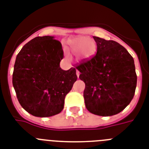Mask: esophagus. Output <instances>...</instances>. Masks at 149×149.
Returning <instances> with one entry per match:
<instances>
[{
  "mask_svg": "<svg viewBox=\"0 0 149 149\" xmlns=\"http://www.w3.org/2000/svg\"><path fill=\"white\" fill-rule=\"evenodd\" d=\"M80 72L79 71H77V72H76V74H77V77H79V76H80Z\"/></svg>",
  "mask_w": 149,
  "mask_h": 149,
  "instance_id": "1",
  "label": "esophagus"
}]
</instances>
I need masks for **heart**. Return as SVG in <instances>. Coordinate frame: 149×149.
Masks as SVG:
<instances>
[{
  "label": "heart",
  "instance_id": "obj_1",
  "mask_svg": "<svg viewBox=\"0 0 149 149\" xmlns=\"http://www.w3.org/2000/svg\"><path fill=\"white\" fill-rule=\"evenodd\" d=\"M91 40L88 37H78L74 38L69 41L70 48L72 51L75 54H77L80 59H87L94 55L96 52V44L93 42H86Z\"/></svg>",
  "mask_w": 149,
  "mask_h": 149
}]
</instances>
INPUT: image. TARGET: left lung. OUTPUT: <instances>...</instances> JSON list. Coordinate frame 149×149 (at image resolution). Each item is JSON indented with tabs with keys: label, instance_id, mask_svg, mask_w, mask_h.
<instances>
[{
	"label": "left lung",
	"instance_id": "left-lung-1",
	"mask_svg": "<svg viewBox=\"0 0 149 149\" xmlns=\"http://www.w3.org/2000/svg\"><path fill=\"white\" fill-rule=\"evenodd\" d=\"M96 54L76 65L85 83L84 98L92 114L112 116L133 100L137 76L134 60L125 48L114 40L93 37Z\"/></svg>",
	"mask_w": 149,
	"mask_h": 149
}]
</instances>
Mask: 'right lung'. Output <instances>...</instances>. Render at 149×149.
Instances as JSON below:
<instances>
[{"mask_svg": "<svg viewBox=\"0 0 149 149\" xmlns=\"http://www.w3.org/2000/svg\"><path fill=\"white\" fill-rule=\"evenodd\" d=\"M54 37H36L18 53L13 85L19 102L25 111L45 118L59 114L65 97L77 81L76 69L59 66L63 49Z\"/></svg>", "mask_w": 149, "mask_h": 149, "instance_id": "1", "label": "right lung"}]
</instances>
